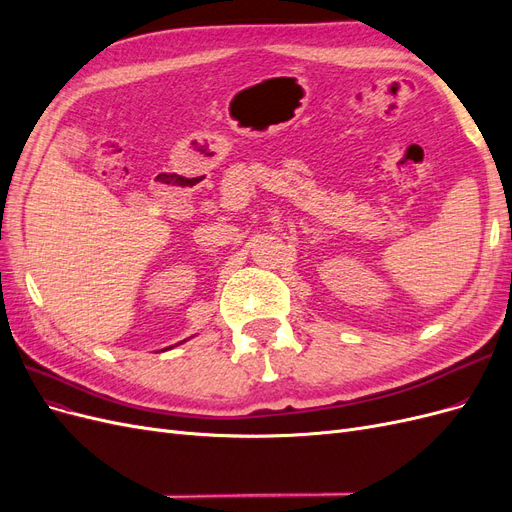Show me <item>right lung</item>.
Returning <instances> with one entry per match:
<instances>
[{"instance_id": "1", "label": "right lung", "mask_w": 512, "mask_h": 512, "mask_svg": "<svg viewBox=\"0 0 512 512\" xmlns=\"http://www.w3.org/2000/svg\"><path fill=\"white\" fill-rule=\"evenodd\" d=\"M170 348H173V346H170ZM164 350H166V348H164Z\"/></svg>"}]
</instances>
